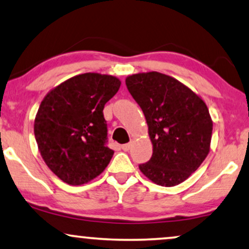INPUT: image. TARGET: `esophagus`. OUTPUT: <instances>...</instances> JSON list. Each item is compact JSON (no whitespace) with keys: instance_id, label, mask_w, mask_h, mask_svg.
Instances as JSON below:
<instances>
[{"instance_id":"34e87169","label":"esophagus","mask_w":249,"mask_h":249,"mask_svg":"<svg viewBox=\"0 0 249 249\" xmlns=\"http://www.w3.org/2000/svg\"><path fill=\"white\" fill-rule=\"evenodd\" d=\"M121 148L124 151H125V152H127V151H129L130 150V144H124V145H121Z\"/></svg>"}]
</instances>
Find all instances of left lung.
<instances>
[{
	"mask_svg": "<svg viewBox=\"0 0 249 249\" xmlns=\"http://www.w3.org/2000/svg\"><path fill=\"white\" fill-rule=\"evenodd\" d=\"M143 111L153 144L141 172L158 185L175 186L189 178L209 153L213 122L205 102L172 76L138 73L125 79Z\"/></svg>",
	"mask_w": 249,
	"mask_h": 249,
	"instance_id": "8db88e82",
	"label": "left lung"
}]
</instances>
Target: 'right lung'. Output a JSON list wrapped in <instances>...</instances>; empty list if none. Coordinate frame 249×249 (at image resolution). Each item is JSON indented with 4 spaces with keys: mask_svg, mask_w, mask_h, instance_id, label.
Here are the masks:
<instances>
[{
    "mask_svg": "<svg viewBox=\"0 0 249 249\" xmlns=\"http://www.w3.org/2000/svg\"><path fill=\"white\" fill-rule=\"evenodd\" d=\"M120 80L80 74L51 90L34 122L38 150L51 172L70 185H81L104 172L114 151L107 146L104 106Z\"/></svg>",
    "mask_w": 249,
    "mask_h": 249,
    "instance_id": "obj_1",
    "label": "right lung"
}]
</instances>
